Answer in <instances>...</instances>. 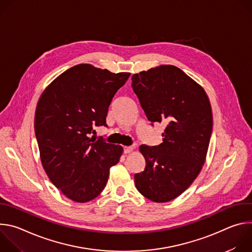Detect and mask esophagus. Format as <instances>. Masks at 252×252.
I'll list each match as a JSON object with an SVG mask.
<instances>
[{
  "mask_svg": "<svg viewBox=\"0 0 252 252\" xmlns=\"http://www.w3.org/2000/svg\"><path fill=\"white\" fill-rule=\"evenodd\" d=\"M132 151H133L132 147H125L124 148V153L125 154H130Z\"/></svg>",
  "mask_w": 252,
  "mask_h": 252,
  "instance_id": "obj_1",
  "label": "esophagus"
}]
</instances>
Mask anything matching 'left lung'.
I'll list each match as a JSON object with an SVG mask.
<instances>
[{"mask_svg":"<svg viewBox=\"0 0 252 252\" xmlns=\"http://www.w3.org/2000/svg\"><path fill=\"white\" fill-rule=\"evenodd\" d=\"M131 81L148 120L166 125L159 146L139 147L146 168L134 174V184L150 200L167 202L189 188L205 161L212 131L209 98L200 85L171 64L140 71Z\"/></svg>","mask_w":252,"mask_h":252,"instance_id":"obj_1","label":"left lung"}]
</instances>
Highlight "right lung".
Listing matches in <instances>:
<instances>
[{
    "mask_svg": "<svg viewBox=\"0 0 252 252\" xmlns=\"http://www.w3.org/2000/svg\"><path fill=\"white\" fill-rule=\"evenodd\" d=\"M129 73L114 74L90 63L66 69L43 92L34 114V132L43 167L67 198L88 202L106 186L123 148L91 137L106 126L109 106Z\"/></svg>",
    "mask_w": 252,
    "mask_h": 252,
    "instance_id": "1",
    "label": "right lung"
}]
</instances>
